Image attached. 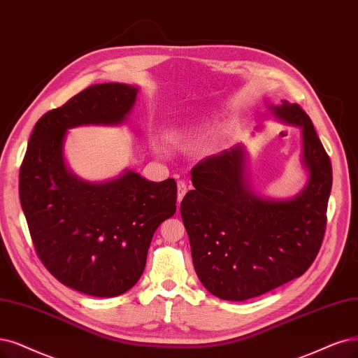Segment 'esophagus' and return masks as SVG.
<instances>
[{
  "mask_svg": "<svg viewBox=\"0 0 358 358\" xmlns=\"http://www.w3.org/2000/svg\"><path fill=\"white\" fill-rule=\"evenodd\" d=\"M186 193H187V184H186V181L180 180L177 182V199H178V203L182 201V197L186 196Z\"/></svg>",
  "mask_w": 358,
  "mask_h": 358,
  "instance_id": "1",
  "label": "esophagus"
}]
</instances>
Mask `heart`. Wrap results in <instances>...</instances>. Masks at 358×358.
<instances>
[{
    "label": "heart",
    "mask_w": 358,
    "mask_h": 358,
    "mask_svg": "<svg viewBox=\"0 0 358 358\" xmlns=\"http://www.w3.org/2000/svg\"><path fill=\"white\" fill-rule=\"evenodd\" d=\"M171 140L174 141V143H186L187 140H189V137H186L184 134H181V132H177V134H172L171 136Z\"/></svg>",
    "instance_id": "heart-1"
}]
</instances>
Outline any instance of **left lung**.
Wrapping results in <instances>:
<instances>
[{"label": "left lung", "instance_id": "8db88e82", "mask_svg": "<svg viewBox=\"0 0 358 358\" xmlns=\"http://www.w3.org/2000/svg\"><path fill=\"white\" fill-rule=\"evenodd\" d=\"M279 121L302 129L308 181L285 201L264 199L245 177V148L209 156L192 169L194 190L180 206L193 266L210 294L246 301L306 273L326 230L332 164L310 116L296 103L268 106Z\"/></svg>", "mask_w": 358, "mask_h": 358}]
</instances>
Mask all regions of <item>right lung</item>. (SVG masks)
I'll return each mask as SVG.
<instances>
[{"mask_svg":"<svg viewBox=\"0 0 358 358\" xmlns=\"http://www.w3.org/2000/svg\"><path fill=\"white\" fill-rule=\"evenodd\" d=\"M137 92L127 84H97L47 112L20 166V205L39 259L60 283L91 296H117L138 282L156 229L177 209L172 178L153 182L127 169L88 182L64 164L66 131L122 124Z\"/></svg>","mask_w":358,"mask_h":358,"instance_id":"add662e5","label":"right lung"}]
</instances>
